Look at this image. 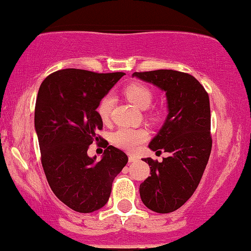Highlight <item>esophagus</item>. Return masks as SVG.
Here are the masks:
<instances>
[{
	"label": "esophagus",
	"mask_w": 251,
	"mask_h": 251,
	"mask_svg": "<svg viewBox=\"0 0 251 251\" xmlns=\"http://www.w3.org/2000/svg\"><path fill=\"white\" fill-rule=\"evenodd\" d=\"M138 161V158L135 155H129V162H135Z\"/></svg>",
	"instance_id": "1"
}]
</instances>
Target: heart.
<instances>
[{"label":"heart","instance_id":"heart-1","mask_svg":"<svg viewBox=\"0 0 251 251\" xmlns=\"http://www.w3.org/2000/svg\"><path fill=\"white\" fill-rule=\"evenodd\" d=\"M125 93L126 98L135 105L141 109H148L151 105L154 98L152 89L142 83H131L126 88ZM114 105V97L112 94H105L101 99L97 106V112L102 122H109L111 112ZM151 117L157 119L159 117L158 111L151 112ZM148 138V132L143 128H129V126H121L112 134V141L114 145L126 151L137 150L141 143L145 142Z\"/></svg>","mask_w":251,"mask_h":251}]
</instances>
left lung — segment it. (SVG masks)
<instances>
[{
	"label": "left lung",
	"instance_id": "1",
	"mask_svg": "<svg viewBox=\"0 0 251 251\" xmlns=\"http://www.w3.org/2000/svg\"><path fill=\"white\" fill-rule=\"evenodd\" d=\"M143 81L166 91L167 120L150 142L157 153L169 152L162 162L151 158L150 176L140 184L145 206L158 213L176 210L194 195L211 152L210 102L195 76L174 70L134 72Z\"/></svg>",
	"mask_w": 251,
	"mask_h": 251
}]
</instances>
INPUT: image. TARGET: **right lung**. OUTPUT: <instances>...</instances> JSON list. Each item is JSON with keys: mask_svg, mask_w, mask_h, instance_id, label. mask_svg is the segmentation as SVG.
I'll list each match as a JSON object with an SVG mask.
<instances>
[{"mask_svg": "<svg viewBox=\"0 0 251 251\" xmlns=\"http://www.w3.org/2000/svg\"><path fill=\"white\" fill-rule=\"evenodd\" d=\"M123 75L64 69L45 77L39 89L34 126L41 162L57 199L75 211L89 213L103 207L114 178L128 162V155L97 133L103 126L98 103ZM99 140L106 150L97 162L87 149Z\"/></svg>", "mask_w": 251, "mask_h": 251, "instance_id": "1", "label": "right lung"}]
</instances>
